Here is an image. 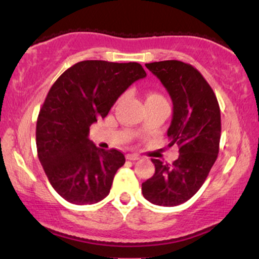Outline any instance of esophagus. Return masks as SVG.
Wrapping results in <instances>:
<instances>
[{
    "label": "esophagus",
    "instance_id": "1",
    "mask_svg": "<svg viewBox=\"0 0 259 259\" xmlns=\"http://www.w3.org/2000/svg\"><path fill=\"white\" fill-rule=\"evenodd\" d=\"M126 159L129 160H138L140 159V156L138 153H127L126 154Z\"/></svg>",
    "mask_w": 259,
    "mask_h": 259
}]
</instances>
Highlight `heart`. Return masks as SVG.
I'll return each instance as SVG.
<instances>
[{"instance_id": "heart-1", "label": "heart", "mask_w": 259, "mask_h": 259, "mask_svg": "<svg viewBox=\"0 0 259 259\" xmlns=\"http://www.w3.org/2000/svg\"><path fill=\"white\" fill-rule=\"evenodd\" d=\"M153 100H164V97H163L162 95L157 94V92H151V94H148L146 102L147 101H153Z\"/></svg>"}]
</instances>
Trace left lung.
Wrapping results in <instances>:
<instances>
[{"mask_svg": "<svg viewBox=\"0 0 259 259\" xmlns=\"http://www.w3.org/2000/svg\"><path fill=\"white\" fill-rule=\"evenodd\" d=\"M173 101L168 129L169 147L177 145L173 164L152 159L154 174L142 183V195L151 203L173 207L184 203L203 185L214 164L221 141V109L212 88L196 68L180 61L147 63Z\"/></svg>", "mask_w": 259, "mask_h": 259, "instance_id": "8db88e82", "label": "left lung"}]
</instances>
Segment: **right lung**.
Segmentation results:
<instances>
[{
  "mask_svg": "<svg viewBox=\"0 0 259 259\" xmlns=\"http://www.w3.org/2000/svg\"><path fill=\"white\" fill-rule=\"evenodd\" d=\"M146 76L141 64L82 61L51 86L36 121L37 156L53 189L74 204L97 203L109 194L125 157L89 140L91 124L105 118L118 97Z\"/></svg>",
  "mask_w": 259,
  "mask_h": 259,
  "instance_id": "obj_1",
  "label": "right lung"
}]
</instances>
